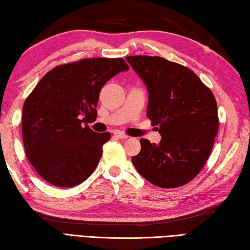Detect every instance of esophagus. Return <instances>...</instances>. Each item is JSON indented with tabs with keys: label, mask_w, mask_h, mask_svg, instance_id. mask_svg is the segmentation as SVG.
<instances>
[{
	"label": "esophagus",
	"mask_w": 250,
	"mask_h": 250,
	"mask_svg": "<svg viewBox=\"0 0 250 250\" xmlns=\"http://www.w3.org/2000/svg\"><path fill=\"white\" fill-rule=\"evenodd\" d=\"M114 135H115L116 137H118V138H121V140H126V138H127L128 136L127 135H126L125 133H123V132H120V130H117V132H115L114 133Z\"/></svg>",
	"instance_id": "1"
}]
</instances>
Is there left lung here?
<instances>
[{
	"mask_svg": "<svg viewBox=\"0 0 250 250\" xmlns=\"http://www.w3.org/2000/svg\"><path fill=\"white\" fill-rule=\"evenodd\" d=\"M148 91L147 117L158 126L156 145L141 140L132 157L135 168L149 183L176 188L189 183L205 165L218 132L214 94L189 68L159 56H127Z\"/></svg>",
	"mask_w": 250,
	"mask_h": 250,
	"instance_id": "left-lung-1",
	"label": "left lung"
}]
</instances>
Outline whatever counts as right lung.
Wrapping results in <instances>:
<instances>
[{
	"instance_id": "right-lung-1",
	"label": "right lung",
	"mask_w": 250,
	"mask_h": 250,
	"mask_svg": "<svg viewBox=\"0 0 250 250\" xmlns=\"http://www.w3.org/2000/svg\"><path fill=\"white\" fill-rule=\"evenodd\" d=\"M129 69L123 59H84L47 72L23 106L22 136L28 161L44 181L73 187L92 175L110 134L86 125L96 120L106 82ZM85 126H83V123Z\"/></svg>"
}]
</instances>
